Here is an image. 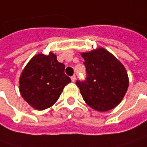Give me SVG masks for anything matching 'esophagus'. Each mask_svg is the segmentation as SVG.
Instances as JSON below:
<instances>
[{
  "label": "esophagus",
  "instance_id": "esophagus-1",
  "mask_svg": "<svg viewBox=\"0 0 147 147\" xmlns=\"http://www.w3.org/2000/svg\"><path fill=\"white\" fill-rule=\"evenodd\" d=\"M71 80H72V82H75V80H76V76H75V75H73V76L71 77Z\"/></svg>",
  "mask_w": 147,
  "mask_h": 147
}]
</instances>
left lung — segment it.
<instances>
[{
    "mask_svg": "<svg viewBox=\"0 0 147 147\" xmlns=\"http://www.w3.org/2000/svg\"><path fill=\"white\" fill-rule=\"evenodd\" d=\"M86 80H78L77 86L85 102L94 110L105 112L119 104L128 88L124 66L104 48L82 52Z\"/></svg>",
    "mask_w": 147,
    "mask_h": 147,
    "instance_id": "8db88e82",
    "label": "left lung"
}]
</instances>
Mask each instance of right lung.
Listing matches in <instances>:
<instances>
[{
  "label": "right lung",
  "instance_id": "obj_1",
  "mask_svg": "<svg viewBox=\"0 0 147 147\" xmlns=\"http://www.w3.org/2000/svg\"><path fill=\"white\" fill-rule=\"evenodd\" d=\"M65 65L56 55L37 54L28 63L20 78L22 97L34 109L42 110L53 105L65 86L71 82L65 74Z\"/></svg>",
  "mask_w": 147,
  "mask_h": 147
}]
</instances>
